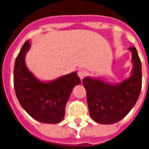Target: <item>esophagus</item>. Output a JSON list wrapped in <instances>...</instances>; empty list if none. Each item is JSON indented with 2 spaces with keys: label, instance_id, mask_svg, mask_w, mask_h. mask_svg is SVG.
Here are the masks:
<instances>
[{
  "label": "esophagus",
  "instance_id": "obj_1",
  "mask_svg": "<svg viewBox=\"0 0 149 149\" xmlns=\"http://www.w3.org/2000/svg\"><path fill=\"white\" fill-rule=\"evenodd\" d=\"M77 74L79 76V77L81 79H83L84 77H86V70H84V69H80V70H78V72H77Z\"/></svg>",
  "mask_w": 149,
  "mask_h": 149
}]
</instances>
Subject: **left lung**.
<instances>
[{"mask_svg":"<svg viewBox=\"0 0 149 149\" xmlns=\"http://www.w3.org/2000/svg\"><path fill=\"white\" fill-rule=\"evenodd\" d=\"M134 67L132 77L116 85L101 79L86 77L83 84L86 91L90 115L96 122L111 125L125 118L135 105L141 93V63L136 48H128Z\"/></svg>","mask_w":149,"mask_h":149,"instance_id":"obj_1","label":"left lung"}]
</instances>
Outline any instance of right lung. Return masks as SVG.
Masks as SVG:
<instances>
[{
	"instance_id": "add662e5",
	"label": "right lung",
	"mask_w": 149,
	"mask_h": 149,
	"mask_svg": "<svg viewBox=\"0 0 149 149\" xmlns=\"http://www.w3.org/2000/svg\"><path fill=\"white\" fill-rule=\"evenodd\" d=\"M30 47L26 41L15 59L14 86L17 98L24 110L39 122L57 124L65 115V104L75 86L81 83L74 72L49 83H42L34 77L24 63Z\"/></svg>"
}]
</instances>
